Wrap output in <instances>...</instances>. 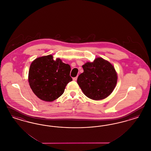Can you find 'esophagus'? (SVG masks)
<instances>
[{
	"label": "esophagus",
	"instance_id": "1",
	"mask_svg": "<svg viewBox=\"0 0 151 151\" xmlns=\"http://www.w3.org/2000/svg\"><path fill=\"white\" fill-rule=\"evenodd\" d=\"M77 79H78V77L73 78V81H76V80H77Z\"/></svg>",
	"mask_w": 151,
	"mask_h": 151
}]
</instances>
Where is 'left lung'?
<instances>
[{"label":"left lung","instance_id":"left-lung-1","mask_svg":"<svg viewBox=\"0 0 151 151\" xmlns=\"http://www.w3.org/2000/svg\"><path fill=\"white\" fill-rule=\"evenodd\" d=\"M82 67L84 72L78 76L77 82L86 97L101 100L113 92L118 76L114 67L109 61L97 58L93 62H88Z\"/></svg>","mask_w":151,"mask_h":151}]
</instances>
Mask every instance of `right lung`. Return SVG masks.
<instances>
[{
    "label": "right lung",
    "mask_w": 151,
    "mask_h": 151,
    "mask_svg": "<svg viewBox=\"0 0 151 151\" xmlns=\"http://www.w3.org/2000/svg\"><path fill=\"white\" fill-rule=\"evenodd\" d=\"M71 67L52 55L37 58L29 68L28 81L33 93L41 100L52 102L65 91L67 84L71 81Z\"/></svg>",
    "instance_id": "right-lung-1"
}]
</instances>
